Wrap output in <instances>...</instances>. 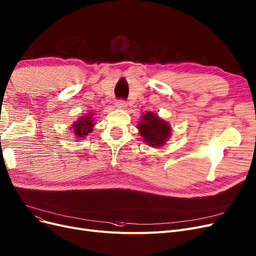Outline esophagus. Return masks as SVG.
<instances>
[{
	"mask_svg": "<svg viewBox=\"0 0 256 256\" xmlns=\"http://www.w3.org/2000/svg\"><path fill=\"white\" fill-rule=\"evenodd\" d=\"M126 106H128V104H126V101L119 100V101H117V102H116V108H118L124 110V108H126Z\"/></svg>",
	"mask_w": 256,
	"mask_h": 256,
	"instance_id": "esophagus-1",
	"label": "esophagus"
}]
</instances>
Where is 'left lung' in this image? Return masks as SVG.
Wrapping results in <instances>:
<instances>
[{"instance_id":"obj_1","label":"left lung","mask_w":256,"mask_h":256,"mask_svg":"<svg viewBox=\"0 0 256 256\" xmlns=\"http://www.w3.org/2000/svg\"><path fill=\"white\" fill-rule=\"evenodd\" d=\"M141 121L137 124L140 136L144 142L152 148H162L171 137L172 128L158 114L148 112L141 116Z\"/></svg>"}]
</instances>
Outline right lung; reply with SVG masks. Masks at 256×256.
I'll return each instance as SVG.
<instances>
[{
  "instance_id": "obj_1",
  "label": "right lung",
  "mask_w": 256,
  "mask_h": 256,
  "mask_svg": "<svg viewBox=\"0 0 256 256\" xmlns=\"http://www.w3.org/2000/svg\"><path fill=\"white\" fill-rule=\"evenodd\" d=\"M94 126V112H88L86 115L81 116L77 120L74 121V123L70 126L72 136L78 140L85 139L86 136L92 132Z\"/></svg>"
}]
</instances>
